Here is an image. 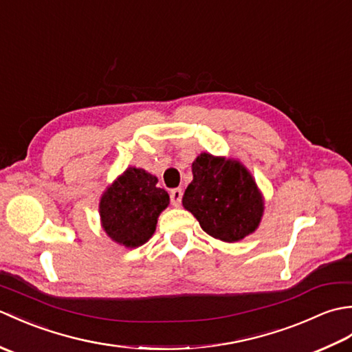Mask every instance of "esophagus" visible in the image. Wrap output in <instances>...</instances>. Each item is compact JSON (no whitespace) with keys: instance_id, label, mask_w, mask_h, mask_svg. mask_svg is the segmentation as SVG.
I'll list each match as a JSON object with an SVG mask.
<instances>
[{"instance_id":"1","label":"esophagus","mask_w":352,"mask_h":352,"mask_svg":"<svg viewBox=\"0 0 352 352\" xmlns=\"http://www.w3.org/2000/svg\"><path fill=\"white\" fill-rule=\"evenodd\" d=\"M182 197H183V190L180 188L172 189L170 190V203L174 207H178L182 203Z\"/></svg>"}]
</instances>
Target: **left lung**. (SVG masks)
Instances as JSON below:
<instances>
[{"label":"left lung","mask_w":352,"mask_h":352,"mask_svg":"<svg viewBox=\"0 0 352 352\" xmlns=\"http://www.w3.org/2000/svg\"><path fill=\"white\" fill-rule=\"evenodd\" d=\"M192 174L183 207L195 216L207 234L233 243L258 228L265 198L245 164L201 153L192 163Z\"/></svg>","instance_id":"1"}]
</instances>
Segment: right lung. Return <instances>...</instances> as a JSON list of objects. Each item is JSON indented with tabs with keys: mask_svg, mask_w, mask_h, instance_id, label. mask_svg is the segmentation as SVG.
<instances>
[{
	"mask_svg": "<svg viewBox=\"0 0 352 352\" xmlns=\"http://www.w3.org/2000/svg\"><path fill=\"white\" fill-rule=\"evenodd\" d=\"M157 177L145 169L126 168L100 199L106 234L125 248H138L153 237L157 219L169 206V195L157 188Z\"/></svg>",
	"mask_w": 352,
	"mask_h": 352,
	"instance_id": "add662e5",
	"label": "right lung"
}]
</instances>
